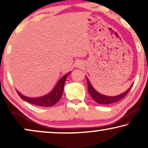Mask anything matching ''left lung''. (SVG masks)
Wrapping results in <instances>:
<instances>
[{
  "label": "left lung",
  "instance_id": "obj_1",
  "mask_svg": "<svg viewBox=\"0 0 148 148\" xmlns=\"http://www.w3.org/2000/svg\"><path fill=\"white\" fill-rule=\"evenodd\" d=\"M87 84H88V91L89 94L90 95L91 97H92V99L97 102V103L99 104H102V105H108V104H111L113 103H116L119 101H120L121 99H122L123 98H124L127 94L129 92V91L130 90L131 88L133 85L131 86L130 88L128 89L127 90H126L125 92L122 93L119 95L115 96V97H108V96H105L103 95L100 94L99 92H98L95 89L93 88L92 85H91L90 82H89L88 79L87 78Z\"/></svg>",
  "mask_w": 148,
  "mask_h": 148
}]
</instances>
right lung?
I'll return each instance as SVG.
<instances>
[{
	"instance_id": "1",
	"label": "right lung",
	"mask_w": 148,
	"mask_h": 148,
	"mask_svg": "<svg viewBox=\"0 0 148 148\" xmlns=\"http://www.w3.org/2000/svg\"><path fill=\"white\" fill-rule=\"evenodd\" d=\"M70 73L68 72V74L62 77L60 80L58 81V82L56 84L55 88H53V90L47 94V95L43 96L41 97L38 98H29L26 97L25 96L22 95L20 92H18L17 91V93L19 97L21 98L23 100L25 101L28 103L33 105H35L37 106H40V107H51L53 106L55 104L60 101V99H61L62 93H63L64 90V83H65L66 79L68 76V74Z\"/></svg>"
}]
</instances>
